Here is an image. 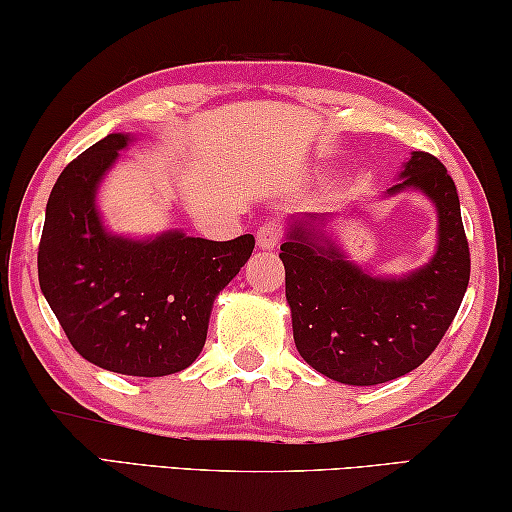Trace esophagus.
Instances as JSON below:
<instances>
[{"label":"esophagus","mask_w":512,"mask_h":512,"mask_svg":"<svg viewBox=\"0 0 512 512\" xmlns=\"http://www.w3.org/2000/svg\"><path fill=\"white\" fill-rule=\"evenodd\" d=\"M282 239V228L275 221H266L257 228V246L262 250H273Z\"/></svg>","instance_id":"1"}]
</instances>
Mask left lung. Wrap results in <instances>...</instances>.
<instances>
[{"instance_id": "8db88e82", "label": "left lung", "mask_w": 512, "mask_h": 512, "mask_svg": "<svg viewBox=\"0 0 512 512\" xmlns=\"http://www.w3.org/2000/svg\"><path fill=\"white\" fill-rule=\"evenodd\" d=\"M420 192L436 207V250L404 275H375L329 237L334 214L289 216L280 259L287 273L293 341L311 368L348 386L406 375L436 350L470 282L461 203L438 158L413 151L384 198Z\"/></svg>"}]
</instances>
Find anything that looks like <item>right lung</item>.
<instances>
[{"mask_svg":"<svg viewBox=\"0 0 512 512\" xmlns=\"http://www.w3.org/2000/svg\"><path fill=\"white\" fill-rule=\"evenodd\" d=\"M135 140L110 133L69 162L51 189L38 277L74 350L103 370L164 377L201 354L214 300L253 255L255 237L232 241L115 235L97 192L119 151Z\"/></svg>","mask_w":512,"mask_h":512,"instance_id":"obj_1","label":"right lung"}]
</instances>
